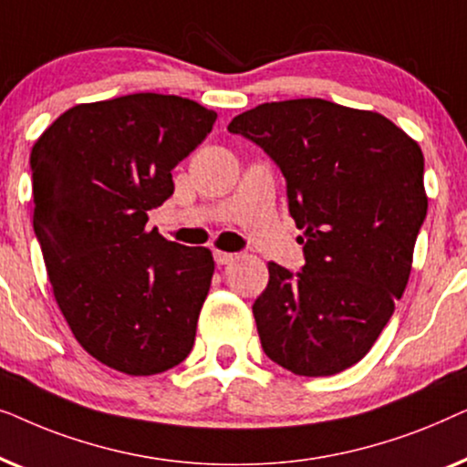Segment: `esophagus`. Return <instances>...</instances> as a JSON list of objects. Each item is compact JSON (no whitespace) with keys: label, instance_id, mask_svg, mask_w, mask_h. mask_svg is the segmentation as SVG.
<instances>
[{"label":"esophagus","instance_id":"esophagus-1","mask_svg":"<svg viewBox=\"0 0 467 467\" xmlns=\"http://www.w3.org/2000/svg\"><path fill=\"white\" fill-rule=\"evenodd\" d=\"M213 254H214L216 265H227V264H232V261L235 259L234 253H225V251H214Z\"/></svg>","mask_w":467,"mask_h":467}]
</instances>
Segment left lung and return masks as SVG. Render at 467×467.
<instances>
[{"mask_svg": "<svg viewBox=\"0 0 467 467\" xmlns=\"http://www.w3.org/2000/svg\"><path fill=\"white\" fill-rule=\"evenodd\" d=\"M227 130L278 165L304 229L302 270L270 261L253 304L264 353L299 376L342 372L372 348L408 285L427 214L423 152L382 114L318 98L261 104Z\"/></svg>", "mask_w": 467, "mask_h": 467, "instance_id": "1", "label": "left lung"}]
</instances>
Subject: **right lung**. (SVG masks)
I'll return each instance as SVG.
<instances>
[{"mask_svg": "<svg viewBox=\"0 0 467 467\" xmlns=\"http://www.w3.org/2000/svg\"><path fill=\"white\" fill-rule=\"evenodd\" d=\"M214 120L193 99L133 93L69 108L31 149L55 299L80 347L119 372H165L193 348L213 253L146 232V213L174 193L171 170Z\"/></svg>", "mask_w": 467, "mask_h": 467, "instance_id": "add662e5", "label": "right lung"}]
</instances>
